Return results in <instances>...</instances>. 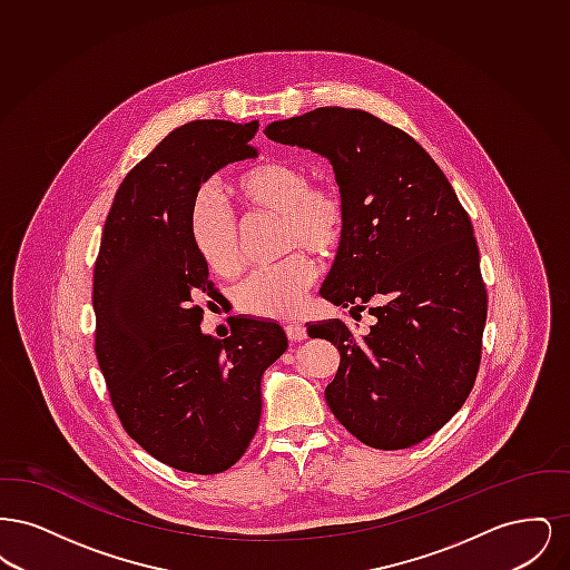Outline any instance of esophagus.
Here are the masks:
<instances>
[{"label":"esophagus","instance_id":"34e87169","mask_svg":"<svg viewBox=\"0 0 570 570\" xmlns=\"http://www.w3.org/2000/svg\"><path fill=\"white\" fill-rule=\"evenodd\" d=\"M284 331H286V335H288L291 342H303V340H307V328L301 325V323H286Z\"/></svg>","mask_w":570,"mask_h":570}]
</instances>
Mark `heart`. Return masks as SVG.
I'll return each instance as SVG.
<instances>
[{
  "label": "heart",
  "instance_id": "1",
  "mask_svg": "<svg viewBox=\"0 0 570 570\" xmlns=\"http://www.w3.org/2000/svg\"><path fill=\"white\" fill-rule=\"evenodd\" d=\"M233 190L245 205L288 219V242L321 254H333L346 237L348 212L342 194L314 186L293 164L258 163L245 166ZM191 242L205 265L230 275L242 265L237 214L219 191H198L190 216ZM318 277V265L307 254H293L282 263L254 269L237 288L239 307L269 318L297 314L307 291Z\"/></svg>",
  "mask_w": 570,
  "mask_h": 570
}]
</instances>
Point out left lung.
Returning a JSON list of instances; mask_svg holds the SVG:
<instances>
[{
	"label": "left lung",
	"mask_w": 570,
	"mask_h": 570,
	"mask_svg": "<svg viewBox=\"0 0 570 570\" xmlns=\"http://www.w3.org/2000/svg\"><path fill=\"white\" fill-rule=\"evenodd\" d=\"M265 135L333 166L348 228L321 295L374 316L363 335L340 318L307 325L340 351L326 404L363 444L407 449L463 406L479 372L488 293L470 217L432 156L365 110H309Z\"/></svg>",
	"instance_id": "1"
}]
</instances>
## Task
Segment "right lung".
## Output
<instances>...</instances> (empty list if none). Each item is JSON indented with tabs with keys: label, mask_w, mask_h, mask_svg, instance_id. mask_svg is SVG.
Masks as SVG:
<instances>
[{
	"label": "right lung",
	"mask_w": 570,
	"mask_h": 570,
	"mask_svg": "<svg viewBox=\"0 0 570 570\" xmlns=\"http://www.w3.org/2000/svg\"><path fill=\"white\" fill-rule=\"evenodd\" d=\"M258 121H191L126 175L94 269L96 356L128 435L151 458L217 474L258 430L265 370L288 348L284 328L233 318L230 335L200 331L209 269L191 242L200 186L226 164L256 158Z\"/></svg>",
	"instance_id": "1"
}]
</instances>
